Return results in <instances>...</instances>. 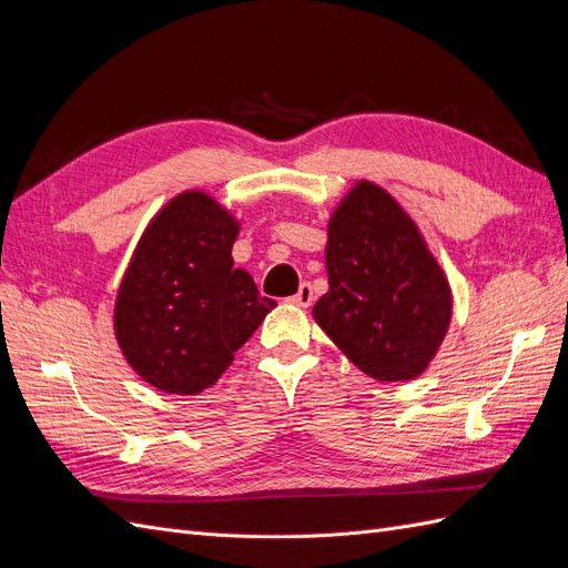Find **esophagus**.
Wrapping results in <instances>:
<instances>
[{"mask_svg": "<svg viewBox=\"0 0 568 568\" xmlns=\"http://www.w3.org/2000/svg\"><path fill=\"white\" fill-rule=\"evenodd\" d=\"M313 298H315L313 286L307 284V282H303V284L298 286V291H296V296H291L288 301L294 303V305H298V307H311V305H313Z\"/></svg>", "mask_w": 568, "mask_h": 568, "instance_id": "1", "label": "esophagus"}]
</instances>
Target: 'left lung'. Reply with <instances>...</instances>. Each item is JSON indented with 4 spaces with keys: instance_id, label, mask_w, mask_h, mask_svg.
I'll return each mask as SVG.
<instances>
[{
    "instance_id": "8db88e82",
    "label": "left lung",
    "mask_w": 568,
    "mask_h": 568,
    "mask_svg": "<svg viewBox=\"0 0 568 568\" xmlns=\"http://www.w3.org/2000/svg\"><path fill=\"white\" fill-rule=\"evenodd\" d=\"M329 291L313 315L355 367L376 382L422 374L448 332L453 296L405 211L359 182L329 222Z\"/></svg>"
}]
</instances>
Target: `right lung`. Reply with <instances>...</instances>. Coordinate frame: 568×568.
<instances>
[{
    "mask_svg": "<svg viewBox=\"0 0 568 568\" xmlns=\"http://www.w3.org/2000/svg\"><path fill=\"white\" fill-rule=\"evenodd\" d=\"M232 215L184 192L151 220L115 303V336L128 363L163 393L213 386L274 303L234 270Z\"/></svg>",
    "mask_w": 568,
    "mask_h": 568,
    "instance_id": "right-lung-1",
    "label": "right lung"
}]
</instances>
